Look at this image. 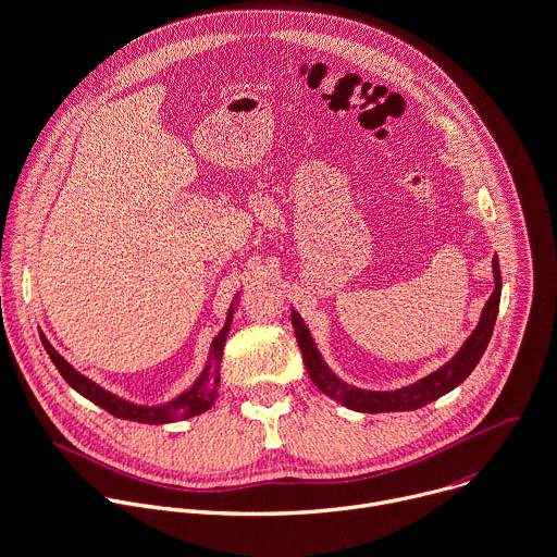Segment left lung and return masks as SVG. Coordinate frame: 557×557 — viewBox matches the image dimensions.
I'll return each instance as SVG.
<instances>
[{"mask_svg":"<svg viewBox=\"0 0 557 557\" xmlns=\"http://www.w3.org/2000/svg\"><path fill=\"white\" fill-rule=\"evenodd\" d=\"M493 275H495V290L482 310V319H480L478 327L467 338V343L460 347V351L445 367L430 373L428 377H423L410 386H404L397 391H386V393L362 391V388L349 386L341 377H336V373H332V369L323 362L304 319L299 317L297 310H293V314H290L293 327H295V336H297L310 380L317 384V388L321 393H325L327 397L336 399L338 404H343L345 408L356 410V412H369V414L406 412V410H419V408L436 401L438 397H443L449 391H454L456 386H460L473 373V369L478 367V362L482 360V356L491 343L497 312H499V299H502V271H499L497 256L493 258Z\"/></svg>","mask_w":557,"mask_h":557,"instance_id":"8db88e82","label":"left lung"}]
</instances>
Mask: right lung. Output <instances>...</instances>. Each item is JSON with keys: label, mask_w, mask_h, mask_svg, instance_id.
Returning a JSON list of instances; mask_svg holds the SVG:
<instances>
[{"label": "right lung", "mask_w": 557, "mask_h": 557, "mask_svg": "<svg viewBox=\"0 0 557 557\" xmlns=\"http://www.w3.org/2000/svg\"><path fill=\"white\" fill-rule=\"evenodd\" d=\"M236 301V299H234ZM232 314L234 308L230 306L227 310V321L223 325V330L214 336L212 345H210V356H208V364L201 371V375L195 380V384L184 391L180 397H175L169 404L162 406H138L132 401H125L112 393H108L106 388L97 386L92 380H88L86 375L77 373L53 347L51 343L45 338V334L38 330L40 334V343L45 347V351L49 354L51 362L55 364L58 373L64 377V382L77 391L82 397H86L88 401H92L95 406L103 408L106 412H110L116 419H125V421H136V423H147V425H162V423H173V421H182V419H190L197 417L201 412H206L219 397L216 388H219V364L223 358V347L230 334V323H232Z\"/></svg>", "instance_id": "obj_1"}]
</instances>
